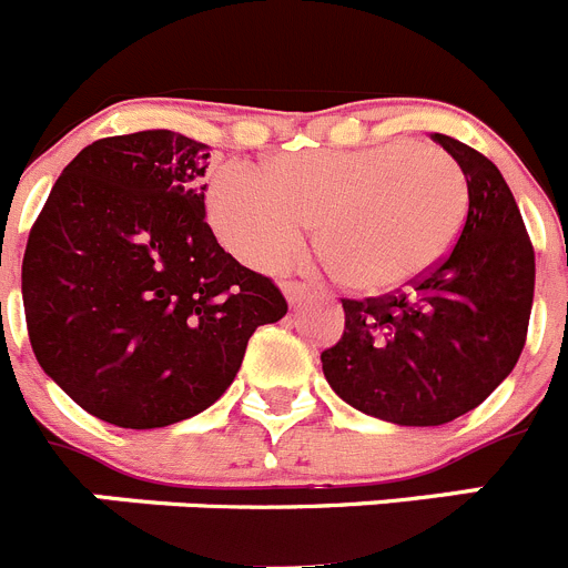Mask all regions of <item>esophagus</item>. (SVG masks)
I'll use <instances>...</instances> for the list:
<instances>
[{
    "mask_svg": "<svg viewBox=\"0 0 568 568\" xmlns=\"http://www.w3.org/2000/svg\"><path fill=\"white\" fill-rule=\"evenodd\" d=\"M281 287H284V295L290 298V304H301V301L313 293V287H310V284H304V281H284Z\"/></svg>",
    "mask_w": 568,
    "mask_h": 568,
    "instance_id": "obj_1",
    "label": "esophagus"
}]
</instances>
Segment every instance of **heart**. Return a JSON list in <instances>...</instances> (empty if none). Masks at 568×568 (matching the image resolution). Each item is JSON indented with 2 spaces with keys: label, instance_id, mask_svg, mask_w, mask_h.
Listing matches in <instances>:
<instances>
[{
  "label": "heart",
  "instance_id": "b5f03b06",
  "mask_svg": "<svg viewBox=\"0 0 568 568\" xmlns=\"http://www.w3.org/2000/svg\"><path fill=\"white\" fill-rule=\"evenodd\" d=\"M219 239L258 270L301 253L310 224L335 278L355 293H393L424 278L458 239L466 175L433 144L301 150L261 170L222 164L210 179Z\"/></svg>",
  "mask_w": 568,
  "mask_h": 568
}]
</instances>
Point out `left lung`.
Returning <instances> with one entry per match:
<instances>
[{
  "mask_svg": "<svg viewBox=\"0 0 568 568\" xmlns=\"http://www.w3.org/2000/svg\"><path fill=\"white\" fill-rule=\"evenodd\" d=\"M466 175L455 247L409 290L341 298L344 335L321 353L329 386L361 413L440 426L484 404L515 369L535 298V247L495 164L435 133Z\"/></svg>",
  "mask_w": 568,
  "mask_h": 568,
  "instance_id": "obj_1",
  "label": "left lung"
}]
</instances>
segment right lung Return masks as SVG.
<instances>
[{
  "label": "right lung",
  "mask_w": 568,
  "mask_h": 568,
  "mask_svg": "<svg viewBox=\"0 0 568 568\" xmlns=\"http://www.w3.org/2000/svg\"><path fill=\"white\" fill-rule=\"evenodd\" d=\"M207 144L142 130L62 170L22 261L39 366L84 413L124 429L193 418L222 398L261 324L287 313L267 275L204 219Z\"/></svg>",
  "instance_id": "right-lung-1"
}]
</instances>
